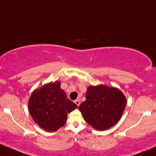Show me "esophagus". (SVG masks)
<instances>
[{
  "label": "esophagus",
  "mask_w": 156,
  "mask_h": 156,
  "mask_svg": "<svg viewBox=\"0 0 156 156\" xmlns=\"http://www.w3.org/2000/svg\"><path fill=\"white\" fill-rule=\"evenodd\" d=\"M75 104H76L77 106H79V105H80V101H78V99L75 100Z\"/></svg>",
  "instance_id": "obj_1"
}]
</instances>
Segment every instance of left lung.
<instances>
[{
	"mask_svg": "<svg viewBox=\"0 0 156 156\" xmlns=\"http://www.w3.org/2000/svg\"><path fill=\"white\" fill-rule=\"evenodd\" d=\"M126 105L125 96L119 89L101 84L87 88L86 101L78 109L88 124L104 131L117 123Z\"/></svg>",
	"mask_w": 156,
	"mask_h": 156,
	"instance_id": "left-lung-1",
	"label": "left lung"
}]
</instances>
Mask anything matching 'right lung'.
<instances>
[{"mask_svg": "<svg viewBox=\"0 0 156 156\" xmlns=\"http://www.w3.org/2000/svg\"><path fill=\"white\" fill-rule=\"evenodd\" d=\"M77 108L60 89L59 81L47 83L35 90L28 102L29 112L34 122L47 132H55L64 126L67 113Z\"/></svg>", "mask_w": 156, "mask_h": 156, "instance_id": "right-lung-1", "label": "right lung"}]
</instances>
